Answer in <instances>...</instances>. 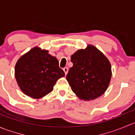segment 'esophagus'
Listing matches in <instances>:
<instances>
[{"mask_svg":"<svg viewBox=\"0 0 135 135\" xmlns=\"http://www.w3.org/2000/svg\"><path fill=\"white\" fill-rule=\"evenodd\" d=\"M63 71L65 72V75H66V74H67V73H68V71H69V69H68L67 67H65L63 69Z\"/></svg>","mask_w":135,"mask_h":135,"instance_id":"obj_1","label":"esophagus"}]
</instances>
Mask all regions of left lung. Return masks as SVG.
<instances>
[{"label":"left lung","instance_id":"1","mask_svg":"<svg viewBox=\"0 0 135 135\" xmlns=\"http://www.w3.org/2000/svg\"><path fill=\"white\" fill-rule=\"evenodd\" d=\"M73 67L66 78L72 90L81 100H94L105 93L112 77L108 58L93 45L71 55Z\"/></svg>","mask_w":135,"mask_h":135}]
</instances>
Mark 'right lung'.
Wrapping results in <instances>:
<instances>
[{"label": "right lung", "instance_id": "add662e5", "mask_svg": "<svg viewBox=\"0 0 135 135\" xmlns=\"http://www.w3.org/2000/svg\"><path fill=\"white\" fill-rule=\"evenodd\" d=\"M64 76L57 59L38 46L20 57L15 66V77L20 89L33 99H40L52 91L56 81Z\"/></svg>", "mask_w": 135, "mask_h": 135}]
</instances>
